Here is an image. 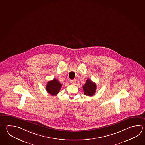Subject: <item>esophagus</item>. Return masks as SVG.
Listing matches in <instances>:
<instances>
[{"label": "esophagus", "instance_id": "1", "mask_svg": "<svg viewBox=\"0 0 145 145\" xmlns=\"http://www.w3.org/2000/svg\"><path fill=\"white\" fill-rule=\"evenodd\" d=\"M70 82H71V84L74 85L75 84V80H70Z\"/></svg>", "mask_w": 145, "mask_h": 145}]
</instances>
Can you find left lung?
<instances>
[{
    "label": "left lung",
    "mask_w": 145,
    "mask_h": 145,
    "mask_svg": "<svg viewBox=\"0 0 145 145\" xmlns=\"http://www.w3.org/2000/svg\"><path fill=\"white\" fill-rule=\"evenodd\" d=\"M84 93L86 95L92 96L95 94L96 85L95 83L92 82L90 79H88L85 85L82 86Z\"/></svg>",
    "instance_id": "obj_1"
}]
</instances>
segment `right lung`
Segmentation results:
<instances>
[{
    "instance_id": "add662e5",
    "label": "right lung",
    "mask_w": 145,
    "mask_h": 145,
    "mask_svg": "<svg viewBox=\"0 0 145 145\" xmlns=\"http://www.w3.org/2000/svg\"><path fill=\"white\" fill-rule=\"evenodd\" d=\"M62 85L57 79H53L48 82L46 86V91L52 95H56L59 93Z\"/></svg>"
}]
</instances>
